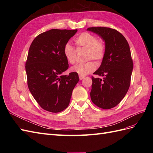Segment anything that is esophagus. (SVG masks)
<instances>
[{"mask_svg": "<svg viewBox=\"0 0 153 153\" xmlns=\"http://www.w3.org/2000/svg\"><path fill=\"white\" fill-rule=\"evenodd\" d=\"M84 78H85V76H82V75H80V76H79V78H80V80H82L84 79Z\"/></svg>", "mask_w": 153, "mask_h": 153, "instance_id": "1", "label": "esophagus"}]
</instances>
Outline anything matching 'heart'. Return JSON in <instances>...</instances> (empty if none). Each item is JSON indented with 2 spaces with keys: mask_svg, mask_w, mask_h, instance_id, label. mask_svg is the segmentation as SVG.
<instances>
[{
  "mask_svg": "<svg viewBox=\"0 0 153 153\" xmlns=\"http://www.w3.org/2000/svg\"><path fill=\"white\" fill-rule=\"evenodd\" d=\"M77 49L80 48H87V59H94L96 61H101L104 57L105 47L101 40L97 39L96 37L89 32H82L75 39ZM63 53L66 61L69 64H74L76 61V51L73 47L66 43L64 47ZM95 64L92 61L85 63H79L71 68V71L78 75L84 76L93 71L95 69Z\"/></svg>",
  "mask_w": 153,
  "mask_h": 153,
  "instance_id": "heart-1",
  "label": "heart"
}]
</instances>
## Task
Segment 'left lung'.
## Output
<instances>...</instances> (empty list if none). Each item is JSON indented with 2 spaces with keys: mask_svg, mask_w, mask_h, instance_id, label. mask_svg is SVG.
Instances as JSON below:
<instances>
[{
  "mask_svg": "<svg viewBox=\"0 0 153 153\" xmlns=\"http://www.w3.org/2000/svg\"><path fill=\"white\" fill-rule=\"evenodd\" d=\"M87 30L98 34L105 44L104 57L92 76L91 98L103 109L117 106L124 98L130 85L133 68L130 48L127 40L117 30L108 27H89Z\"/></svg>",
  "mask_w": 153,
  "mask_h": 153,
  "instance_id": "8db88e82",
  "label": "left lung"
}]
</instances>
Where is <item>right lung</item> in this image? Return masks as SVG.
I'll return each instance as SVG.
<instances>
[{"label":"right lung","mask_w":153,"mask_h":153,"mask_svg":"<svg viewBox=\"0 0 153 153\" xmlns=\"http://www.w3.org/2000/svg\"><path fill=\"white\" fill-rule=\"evenodd\" d=\"M77 30L51 29L38 35L30 46L25 63L27 84L35 100L48 112L66 109L79 81L76 73L62 75L69 68L64 47Z\"/></svg>","instance_id":"obj_1"}]
</instances>
